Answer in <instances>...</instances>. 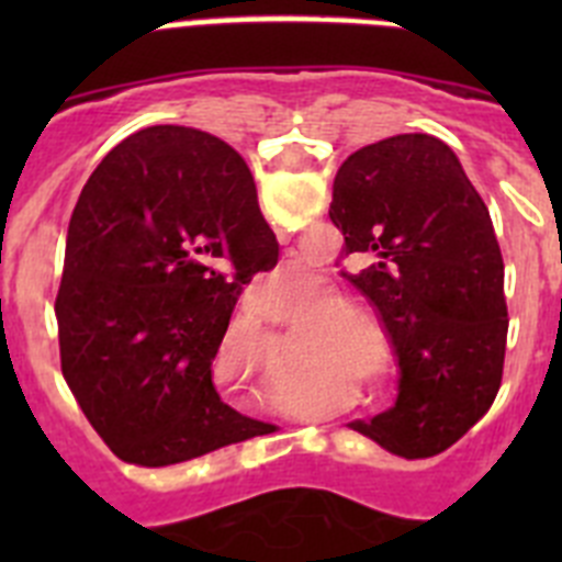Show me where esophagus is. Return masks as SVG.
I'll use <instances>...</instances> for the list:
<instances>
[{"label":"esophagus","instance_id":"obj_1","mask_svg":"<svg viewBox=\"0 0 562 562\" xmlns=\"http://www.w3.org/2000/svg\"><path fill=\"white\" fill-rule=\"evenodd\" d=\"M281 236H286V233H281Z\"/></svg>","mask_w":562,"mask_h":562}]
</instances>
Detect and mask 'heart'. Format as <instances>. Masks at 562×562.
<instances>
[{"instance_id": "b5f03b06", "label": "heart", "mask_w": 562, "mask_h": 562, "mask_svg": "<svg viewBox=\"0 0 562 562\" xmlns=\"http://www.w3.org/2000/svg\"><path fill=\"white\" fill-rule=\"evenodd\" d=\"M286 281H290V284H301V281H297L295 276H290V278H286ZM346 317H349V315H346V312H337L335 317H329V326H337V324H342V321H346Z\"/></svg>"}]
</instances>
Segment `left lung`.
I'll return each mask as SVG.
<instances>
[{
	"label": "left lung",
	"instance_id": "1",
	"mask_svg": "<svg viewBox=\"0 0 562 562\" xmlns=\"http://www.w3.org/2000/svg\"><path fill=\"white\" fill-rule=\"evenodd\" d=\"M329 220L400 357V396L357 434L405 459L448 450L490 411L506 351L504 258L484 200L434 134H396L337 168Z\"/></svg>",
	"mask_w": 562,
	"mask_h": 562
}]
</instances>
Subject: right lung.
<instances>
[{
  "instance_id": "add662e5",
  "label": "right lung",
  "mask_w": 562,
  "mask_h": 562,
  "mask_svg": "<svg viewBox=\"0 0 562 562\" xmlns=\"http://www.w3.org/2000/svg\"><path fill=\"white\" fill-rule=\"evenodd\" d=\"M276 261L225 140L148 126L103 157L69 220L56 317L64 380L117 459L180 464L272 430L222 400L213 360L241 286Z\"/></svg>"
}]
</instances>
